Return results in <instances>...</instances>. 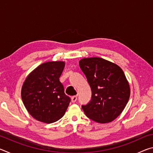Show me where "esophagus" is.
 Listing matches in <instances>:
<instances>
[{
  "label": "esophagus",
  "mask_w": 153,
  "mask_h": 153,
  "mask_svg": "<svg viewBox=\"0 0 153 153\" xmlns=\"http://www.w3.org/2000/svg\"><path fill=\"white\" fill-rule=\"evenodd\" d=\"M77 100V96H73L71 97V101L72 102H75Z\"/></svg>",
  "instance_id": "obj_1"
}]
</instances>
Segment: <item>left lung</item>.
I'll use <instances>...</instances> for the list:
<instances>
[{"mask_svg":"<svg viewBox=\"0 0 153 153\" xmlns=\"http://www.w3.org/2000/svg\"><path fill=\"white\" fill-rule=\"evenodd\" d=\"M92 90L91 100L82 108L90 120L100 123L115 120L128 103L130 88L121 67L99 57L79 62Z\"/></svg>","mask_w":153,"mask_h":153,"instance_id":"1","label":"left lung"}]
</instances>
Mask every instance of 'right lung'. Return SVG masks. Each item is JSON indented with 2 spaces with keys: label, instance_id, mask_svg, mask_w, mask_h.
I'll use <instances>...</instances> for the list:
<instances>
[{
  "label": "right lung",
  "instance_id": "right-lung-1",
  "mask_svg": "<svg viewBox=\"0 0 153 153\" xmlns=\"http://www.w3.org/2000/svg\"><path fill=\"white\" fill-rule=\"evenodd\" d=\"M63 61L40 65L28 75L22 88V98L28 112L36 120L51 123L63 117L71 101L59 81Z\"/></svg>",
  "mask_w": 153,
  "mask_h": 153
}]
</instances>
